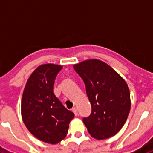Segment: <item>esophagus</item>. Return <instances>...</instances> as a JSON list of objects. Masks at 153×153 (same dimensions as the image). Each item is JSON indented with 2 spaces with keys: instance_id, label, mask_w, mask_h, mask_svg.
Returning a JSON list of instances; mask_svg holds the SVG:
<instances>
[{
  "instance_id": "1",
  "label": "esophagus",
  "mask_w": 153,
  "mask_h": 153,
  "mask_svg": "<svg viewBox=\"0 0 153 153\" xmlns=\"http://www.w3.org/2000/svg\"><path fill=\"white\" fill-rule=\"evenodd\" d=\"M72 111L74 113V115H78V109H77L76 107H73V109H72Z\"/></svg>"
}]
</instances>
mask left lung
Returning <instances> with one entry per match:
<instances>
[{
	"label": "left lung",
	"mask_w": 153,
	"mask_h": 153,
	"mask_svg": "<svg viewBox=\"0 0 153 153\" xmlns=\"http://www.w3.org/2000/svg\"><path fill=\"white\" fill-rule=\"evenodd\" d=\"M86 87L92 112L83 121L90 135L105 139L118 133L128 118L131 102L125 80L102 60L91 59L74 65Z\"/></svg>",
	"instance_id": "left-lung-1"
}]
</instances>
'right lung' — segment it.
Instances as JSON below:
<instances>
[{
	"mask_svg": "<svg viewBox=\"0 0 153 153\" xmlns=\"http://www.w3.org/2000/svg\"><path fill=\"white\" fill-rule=\"evenodd\" d=\"M61 65L44 64L31 74L23 92L21 115L26 128L34 137L51 144L66 137L74 114L54 94V82Z\"/></svg>",
	"mask_w": 153,
	"mask_h": 153,
	"instance_id": "add662e5",
	"label": "right lung"
}]
</instances>
